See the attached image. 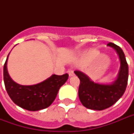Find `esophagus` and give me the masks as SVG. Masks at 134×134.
Here are the masks:
<instances>
[{
	"mask_svg": "<svg viewBox=\"0 0 134 134\" xmlns=\"http://www.w3.org/2000/svg\"><path fill=\"white\" fill-rule=\"evenodd\" d=\"M68 74H69V77H71V76H74V71H72V70H68Z\"/></svg>",
	"mask_w": 134,
	"mask_h": 134,
	"instance_id": "1",
	"label": "esophagus"
}]
</instances>
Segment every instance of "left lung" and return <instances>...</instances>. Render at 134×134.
<instances>
[{"instance_id":"left-lung-1","label":"left lung","mask_w":134,"mask_h":134,"mask_svg":"<svg viewBox=\"0 0 134 134\" xmlns=\"http://www.w3.org/2000/svg\"><path fill=\"white\" fill-rule=\"evenodd\" d=\"M107 46L116 51L120 60L118 76L112 83H97L81 71H74L80 79L79 88L80 101L85 107L91 110H102L113 106L123 95L127 86L129 67L125 53L120 46L113 43H108Z\"/></svg>"}]
</instances>
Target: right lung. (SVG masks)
I'll use <instances>...</instances> for the list:
<instances>
[{"mask_svg": "<svg viewBox=\"0 0 134 134\" xmlns=\"http://www.w3.org/2000/svg\"><path fill=\"white\" fill-rule=\"evenodd\" d=\"M9 54L3 67V79L9 97L17 106L30 111L48 107L56 97L59 89L67 81L69 75L67 74L62 76L53 74L40 83L22 86L14 81L8 74L7 62Z\"/></svg>", "mask_w": 134, "mask_h": 134, "instance_id": "1", "label": "right lung"}]
</instances>
